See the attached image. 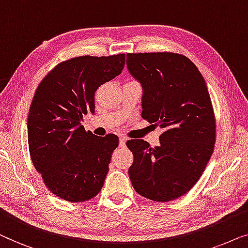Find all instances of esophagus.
Listing matches in <instances>:
<instances>
[{"label": "esophagus", "mask_w": 248, "mask_h": 248, "mask_svg": "<svg viewBox=\"0 0 248 248\" xmlns=\"http://www.w3.org/2000/svg\"><path fill=\"white\" fill-rule=\"evenodd\" d=\"M126 141H127V138L124 136L120 137V141H119V144H120V147H124V145H126Z\"/></svg>", "instance_id": "esophagus-1"}]
</instances>
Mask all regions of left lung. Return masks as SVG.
<instances>
[{
  "label": "left lung",
  "mask_w": 248,
  "mask_h": 248,
  "mask_svg": "<svg viewBox=\"0 0 248 248\" xmlns=\"http://www.w3.org/2000/svg\"><path fill=\"white\" fill-rule=\"evenodd\" d=\"M127 67L143 86L141 118L160 127V145L130 140L128 173L140 195L169 202L194 187L216 144V115L205 80L195 64L172 52L128 53Z\"/></svg>",
  "instance_id": "1"
}]
</instances>
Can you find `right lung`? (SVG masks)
<instances>
[{
	"mask_svg": "<svg viewBox=\"0 0 248 248\" xmlns=\"http://www.w3.org/2000/svg\"><path fill=\"white\" fill-rule=\"evenodd\" d=\"M124 54L71 58L39 82L28 113L31 162L51 193L68 202L93 199L103 187L119 137H97L81 126L95 111V92L121 74Z\"/></svg>",
	"mask_w": 248,
	"mask_h": 248,
	"instance_id": "right-lung-1",
	"label": "right lung"
}]
</instances>
